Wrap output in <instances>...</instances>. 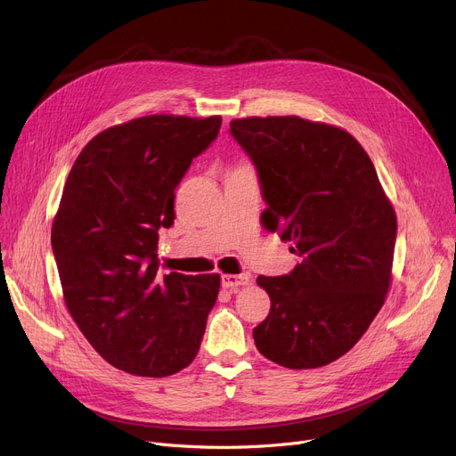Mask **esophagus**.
<instances>
[{
  "label": "esophagus",
  "mask_w": 456,
  "mask_h": 456,
  "mask_svg": "<svg viewBox=\"0 0 456 456\" xmlns=\"http://www.w3.org/2000/svg\"><path fill=\"white\" fill-rule=\"evenodd\" d=\"M249 277L248 275H222V286L224 289H236V286L248 284Z\"/></svg>",
  "instance_id": "esophagus-1"
}]
</instances>
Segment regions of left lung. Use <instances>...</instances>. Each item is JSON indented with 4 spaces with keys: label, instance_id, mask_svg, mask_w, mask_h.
I'll list each match as a JSON object with an SVG mask.
<instances>
[{
    "label": "left lung",
    "instance_id": "left-lung-1",
    "mask_svg": "<svg viewBox=\"0 0 456 456\" xmlns=\"http://www.w3.org/2000/svg\"><path fill=\"white\" fill-rule=\"evenodd\" d=\"M229 133L256 167L262 224L301 256L290 273L256 279L272 308L253 329L255 346L284 368L325 366L361 340L385 303L395 212L344 129L268 116L232 119Z\"/></svg>",
    "mask_w": 456,
    "mask_h": 456
}]
</instances>
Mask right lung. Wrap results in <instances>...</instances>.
I'll return each instance as SVG.
<instances>
[{
    "label": "right lung",
    "mask_w": 456,
    "mask_h": 456,
    "mask_svg": "<svg viewBox=\"0 0 456 456\" xmlns=\"http://www.w3.org/2000/svg\"><path fill=\"white\" fill-rule=\"evenodd\" d=\"M220 127V116L136 118L94 136L71 166L52 248L71 318L118 370L174 375L200 351L220 275H159L157 242Z\"/></svg>",
    "instance_id": "add662e5"
}]
</instances>
